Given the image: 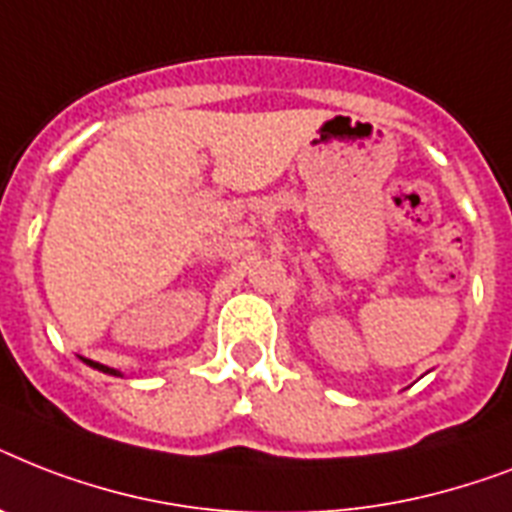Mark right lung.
<instances>
[{"label": "right lung", "instance_id": "1", "mask_svg": "<svg viewBox=\"0 0 512 512\" xmlns=\"http://www.w3.org/2000/svg\"><path fill=\"white\" fill-rule=\"evenodd\" d=\"M87 364H90V366H95V369H100V372H106V374H119V372H116V369H108V366H103V364H95V361H87Z\"/></svg>", "mask_w": 512, "mask_h": 512}]
</instances>
